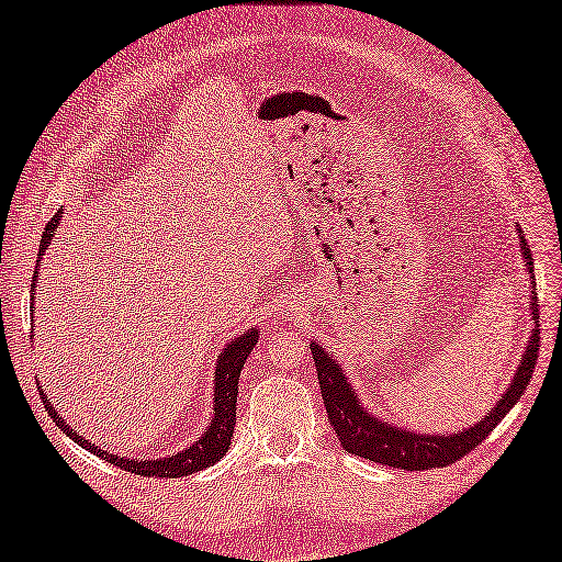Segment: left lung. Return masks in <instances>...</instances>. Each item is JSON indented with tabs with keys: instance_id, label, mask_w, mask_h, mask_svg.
Segmentation results:
<instances>
[{
	"instance_id": "1",
	"label": "left lung",
	"mask_w": 562,
	"mask_h": 562,
	"mask_svg": "<svg viewBox=\"0 0 562 562\" xmlns=\"http://www.w3.org/2000/svg\"><path fill=\"white\" fill-rule=\"evenodd\" d=\"M521 250H525L529 273L535 271L532 256H529V245L521 237ZM535 286V283H532ZM532 317L540 322V304H537V291H532ZM537 352H540V325L535 327L529 345L521 358V366L517 368V375L506 389V394L498 398V404L491 409V414L479 425L460 435H414L404 432V429L381 425L379 417L363 412L356 391L350 389L348 379H345L342 368L329 358L319 345L312 342V356L314 366H317V379L322 389V402L329 414V425H333L337 440L352 456H360L373 463L391 465V468H404V471H429V468H442L452 465L456 460L465 458L468 452L479 448L486 437L494 432L498 422H502L514 404L519 402V396L525 394L532 379V368L537 363Z\"/></svg>"
}]
</instances>
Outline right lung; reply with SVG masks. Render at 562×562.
Returning a JSON list of instances; mask_svg holds the SVG:
<instances>
[{"label": "right lung", "instance_id": "1", "mask_svg": "<svg viewBox=\"0 0 562 562\" xmlns=\"http://www.w3.org/2000/svg\"><path fill=\"white\" fill-rule=\"evenodd\" d=\"M58 217H60V212L48 222V225H45V233L41 237V250H37V256H43L45 248L50 245L53 233H56V227H58ZM35 273H37V268H35ZM35 273H33V289H35ZM256 342H258V333H256V329H250V333L240 335L237 340L229 342L227 348L220 352L217 371H214V381H217V386H214V419H212V425H210V429H206V435L202 437V440H196L194 445H191V448L176 452V456H171V458H158V460H137V458H133V460H130V458L112 456V452H104L102 448H94V445L76 435L74 429L58 417L56 406H50L48 396L41 394V398H43L45 409H48V414H50V419L56 422V425L64 429V432L71 437L74 442H79L81 448H87L89 452H97V456L104 458L106 463L117 465V468H122V471L135 473V475H156V479H181V475L204 471L206 465H214L227 452L229 440H233L235 414H237V381H240V371H243L245 360H248L252 345H256Z\"/></svg>", "mask_w": 562, "mask_h": 562}]
</instances>
